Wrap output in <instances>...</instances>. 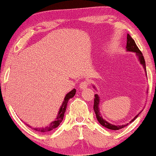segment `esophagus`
Masks as SVG:
<instances>
[{
    "mask_svg": "<svg viewBox=\"0 0 156 156\" xmlns=\"http://www.w3.org/2000/svg\"><path fill=\"white\" fill-rule=\"evenodd\" d=\"M88 85H89V82H87V81H83V82L80 83V89H86L87 87H88Z\"/></svg>",
    "mask_w": 156,
    "mask_h": 156,
    "instance_id": "34e87169",
    "label": "esophagus"
}]
</instances>
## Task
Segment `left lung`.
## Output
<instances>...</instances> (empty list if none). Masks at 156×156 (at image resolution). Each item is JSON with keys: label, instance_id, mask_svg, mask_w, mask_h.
Wrapping results in <instances>:
<instances>
[{"label": "left lung", "instance_id": "obj_1", "mask_svg": "<svg viewBox=\"0 0 156 156\" xmlns=\"http://www.w3.org/2000/svg\"><path fill=\"white\" fill-rule=\"evenodd\" d=\"M126 49L128 51H131V52H134L136 53V55L138 57V58H139V60H140V62L141 65H143V67H144L145 71L146 72V62H145V59H144V57L143 56V54L142 52H140V50L138 49V46L136 45L135 41H134V40L132 38L130 35L128 34L127 35V43H126ZM147 74V73H146ZM94 111L95 114H96V116H97V119L98 121H99V123L101 125L107 128L108 129H111V130H119V129H123V128H124L126 126H127L128 124L129 123H126V124H123L121 126H115V125H112V123H108L107 121L104 120L103 118H102L101 115L100 114V112H99V96L97 94H95L94 95ZM138 116V114L137 116L134 117V118L132 119V120L130 121V123L131 122H133V121L135 120V119L137 118V116Z\"/></svg>", "mask_w": 156, "mask_h": 156}]
</instances>
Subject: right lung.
<instances>
[{
    "label": "right lung",
    "mask_w": 156,
    "mask_h": 156,
    "mask_svg": "<svg viewBox=\"0 0 156 156\" xmlns=\"http://www.w3.org/2000/svg\"><path fill=\"white\" fill-rule=\"evenodd\" d=\"M75 93H76V89H72L71 91H69V92L68 93L67 95H66V97H65V100H64L63 103H62V104L60 109H59L58 116H57L56 119H55V121H52V122L47 127L39 128V129H33L38 132H41L42 133V132L50 131H51V130L54 129H55V128H57V126H58L60 124V123L63 120L64 115H65L68 101H69V99H71V98H72L74 95H75Z\"/></svg>",
    "instance_id": "add662e5"
}]
</instances>
